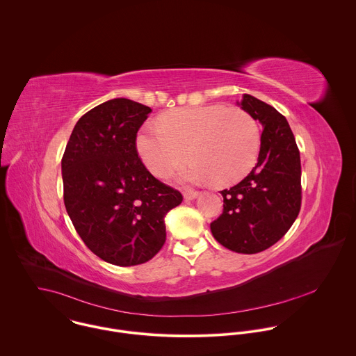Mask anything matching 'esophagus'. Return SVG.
<instances>
[{
    "label": "esophagus",
    "mask_w": 356,
    "mask_h": 356,
    "mask_svg": "<svg viewBox=\"0 0 356 356\" xmlns=\"http://www.w3.org/2000/svg\"><path fill=\"white\" fill-rule=\"evenodd\" d=\"M197 196H199V192H196V191H186V192L184 193V197H185L186 200H195Z\"/></svg>",
    "instance_id": "34e87169"
}]
</instances>
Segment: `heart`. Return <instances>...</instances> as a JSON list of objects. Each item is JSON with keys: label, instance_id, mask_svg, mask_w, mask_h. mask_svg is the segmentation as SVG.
Wrapping results in <instances>:
<instances>
[{"label": "heart", "instance_id": "1", "mask_svg": "<svg viewBox=\"0 0 356 356\" xmlns=\"http://www.w3.org/2000/svg\"><path fill=\"white\" fill-rule=\"evenodd\" d=\"M145 167L159 178L168 177L186 159L195 160L182 174L188 181L230 185L254 167L260 130L241 108L204 105L170 111L159 123L145 124L136 140Z\"/></svg>", "mask_w": 356, "mask_h": 356}]
</instances>
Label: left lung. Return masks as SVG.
Instances as JSON below:
<instances>
[{"instance_id": "left-lung-1", "label": "left lung", "mask_w": 356, "mask_h": 356, "mask_svg": "<svg viewBox=\"0 0 356 356\" xmlns=\"http://www.w3.org/2000/svg\"><path fill=\"white\" fill-rule=\"evenodd\" d=\"M238 105L263 126L252 171L222 191L223 212L211 223L215 240L238 254H257L281 240L302 205L300 152L288 120L275 108L244 95Z\"/></svg>"}]
</instances>
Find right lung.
Wrapping results in <instances>:
<instances>
[{
    "mask_svg": "<svg viewBox=\"0 0 356 356\" xmlns=\"http://www.w3.org/2000/svg\"><path fill=\"white\" fill-rule=\"evenodd\" d=\"M152 109L113 99L75 124L61 159L64 204L71 222L100 259L127 267L151 260L165 243L164 216L182 195L156 179L136 140Z\"/></svg>",
    "mask_w": 356,
    "mask_h": 356,
    "instance_id": "obj_1",
    "label": "right lung"
}]
</instances>
